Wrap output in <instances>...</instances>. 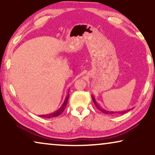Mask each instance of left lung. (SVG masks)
<instances>
[{"instance_id":"1","label":"left lung","mask_w":155,"mask_h":155,"mask_svg":"<svg viewBox=\"0 0 155 155\" xmlns=\"http://www.w3.org/2000/svg\"><path fill=\"white\" fill-rule=\"evenodd\" d=\"M92 100H93V101H94V104H95V106H96L97 107V109H98L99 110H100V111H101V112H103V113H104V114H126V112H128V111H130V109L129 110H127V111H118V112H114V111H107V110H105V109H102V108H101L100 107H99V106L98 105V104L97 103V101H95V99H94V97H93V96H92Z\"/></svg>"}]
</instances>
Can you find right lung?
<instances>
[{"mask_svg":"<svg viewBox=\"0 0 155 155\" xmlns=\"http://www.w3.org/2000/svg\"><path fill=\"white\" fill-rule=\"evenodd\" d=\"M69 99V93L68 94L66 98H65L64 102L63 103V104L61 107L59 108V109L57 110V111L53 112V113H51V114H46V115H39V116H41V117H43V118H53V117H56V116H58L60 115L63 113V111H64L65 109V107H66L67 105V103H68V100Z\"/></svg>","mask_w":155,"mask_h":155,"instance_id":"1","label":"right lung"}]
</instances>
